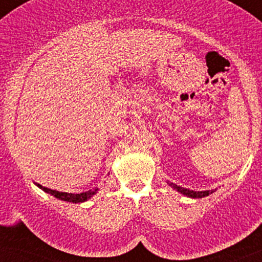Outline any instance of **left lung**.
<instances>
[{"label": "left lung", "instance_id": "left-lung-1", "mask_svg": "<svg viewBox=\"0 0 262 262\" xmlns=\"http://www.w3.org/2000/svg\"><path fill=\"white\" fill-rule=\"evenodd\" d=\"M171 186H173L174 189H177L178 191L182 192V194L186 195V196L189 198H194V199H198V198H204V196H208L209 194H212L214 190H206V191H194V190H189V189H184L182 186H178L175 185V184L171 183L170 184Z\"/></svg>", "mask_w": 262, "mask_h": 262}]
</instances>
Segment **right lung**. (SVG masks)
I'll use <instances>...</instances> for the list:
<instances>
[{"label": "right lung", "mask_w": 262, "mask_h": 262, "mask_svg": "<svg viewBox=\"0 0 262 262\" xmlns=\"http://www.w3.org/2000/svg\"><path fill=\"white\" fill-rule=\"evenodd\" d=\"M36 185L38 186V188H41L43 191H46V192H48V194L53 195V196L57 198V199H61V200H64V201H70V203H83V201L91 199V198L93 196L94 194H96V191L98 190V189H96V190H94V191L89 190V191H85V192H80V194H70V192L52 190V189L46 188V186L39 185V184H36Z\"/></svg>", "instance_id": "1"}]
</instances>
